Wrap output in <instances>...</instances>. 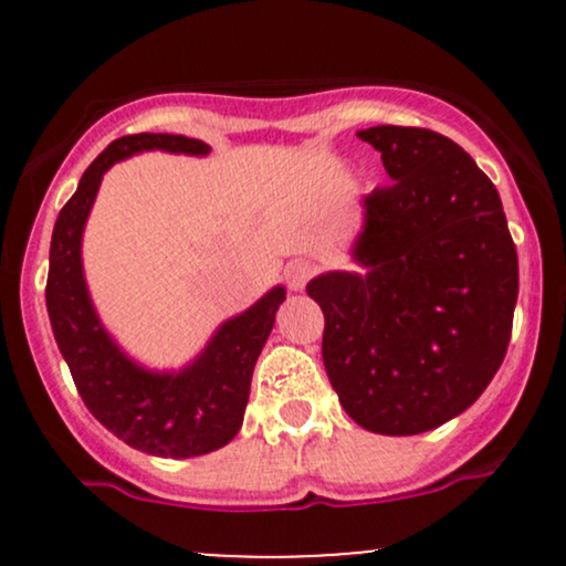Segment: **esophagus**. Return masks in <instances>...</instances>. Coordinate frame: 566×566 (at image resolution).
Listing matches in <instances>:
<instances>
[{"mask_svg":"<svg viewBox=\"0 0 566 566\" xmlns=\"http://www.w3.org/2000/svg\"><path fill=\"white\" fill-rule=\"evenodd\" d=\"M314 263L311 261H292L287 265V271H284V276H287V284L292 292H301L305 284H308V279L314 276Z\"/></svg>","mask_w":566,"mask_h":566,"instance_id":"esophagus-1","label":"esophagus"}]
</instances>
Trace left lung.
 Returning a JSON list of instances; mask_svg holds the SVG:
<instances>
[{"instance_id":"left-lung-1","label":"left lung","mask_w":566,"mask_h":566,"mask_svg":"<svg viewBox=\"0 0 566 566\" xmlns=\"http://www.w3.org/2000/svg\"><path fill=\"white\" fill-rule=\"evenodd\" d=\"M394 180L361 197L356 271L308 282L322 359L354 423L412 437L458 418L495 378L518 295L497 188L458 143L420 127L359 129Z\"/></svg>"}]
</instances>
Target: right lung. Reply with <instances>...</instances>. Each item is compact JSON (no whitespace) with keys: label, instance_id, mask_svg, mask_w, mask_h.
<instances>
[{"label":"right lung","instance_id":"add662e5","mask_svg":"<svg viewBox=\"0 0 566 566\" xmlns=\"http://www.w3.org/2000/svg\"><path fill=\"white\" fill-rule=\"evenodd\" d=\"M143 151L207 157L210 146L170 133L114 140L84 170L76 193L55 220L44 297L57 348L97 423L146 454L199 458L229 444L242 428L252 369L287 290L276 284L242 314L226 319L180 369H148L135 361L97 316L84 279L82 237L103 175Z\"/></svg>","mask_w":566,"mask_h":566}]
</instances>
